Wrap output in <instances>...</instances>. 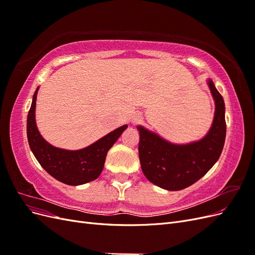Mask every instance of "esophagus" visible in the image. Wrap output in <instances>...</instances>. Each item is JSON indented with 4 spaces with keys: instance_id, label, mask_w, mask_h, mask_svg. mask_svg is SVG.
Instances as JSON below:
<instances>
[{
    "instance_id": "esophagus-1",
    "label": "esophagus",
    "mask_w": 255,
    "mask_h": 255,
    "mask_svg": "<svg viewBox=\"0 0 255 255\" xmlns=\"http://www.w3.org/2000/svg\"><path fill=\"white\" fill-rule=\"evenodd\" d=\"M139 120H140V118H136V120H135V121H137V122H138Z\"/></svg>"
}]
</instances>
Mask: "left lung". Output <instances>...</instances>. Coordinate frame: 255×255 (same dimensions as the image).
Listing matches in <instances>:
<instances>
[{"label":"left lung","instance_id":"1","mask_svg":"<svg viewBox=\"0 0 255 255\" xmlns=\"http://www.w3.org/2000/svg\"><path fill=\"white\" fill-rule=\"evenodd\" d=\"M208 86L215 99L216 112L208 134L197 142L172 144L156 134L138 127L139 159L146 179L167 190H181L196 183L218 160L226 140L225 102L212 81Z\"/></svg>","mask_w":255,"mask_h":255}]
</instances>
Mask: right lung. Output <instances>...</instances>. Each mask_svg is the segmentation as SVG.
I'll return each mask as SVG.
<instances>
[{"label": "right lung", "instance_id": "obj_1", "mask_svg": "<svg viewBox=\"0 0 255 255\" xmlns=\"http://www.w3.org/2000/svg\"><path fill=\"white\" fill-rule=\"evenodd\" d=\"M37 90L27 115L26 133L29 148L38 163L54 179L67 185H82L96 180L102 172L106 154L117 141L128 126L113 130L101 139L78 151L55 148L45 141L39 134L35 122Z\"/></svg>", "mask_w": 255, "mask_h": 255}]
</instances>
